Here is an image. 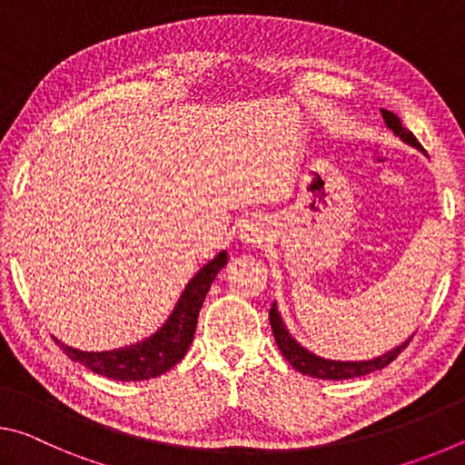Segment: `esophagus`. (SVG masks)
<instances>
[{"label": "esophagus", "mask_w": 465, "mask_h": 465, "mask_svg": "<svg viewBox=\"0 0 465 465\" xmlns=\"http://www.w3.org/2000/svg\"><path fill=\"white\" fill-rule=\"evenodd\" d=\"M242 238L246 240L248 243H261V242H262V232H258L256 227H248V225H246V230H243Z\"/></svg>", "instance_id": "1"}]
</instances>
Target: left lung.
I'll return each instance as SVG.
<instances>
[{
	"instance_id": "obj_1",
	"label": "left lung",
	"mask_w": 465,
	"mask_h": 465,
	"mask_svg": "<svg viewBox=\"0 0 465 465\" xmlns=\"http://www.w3.org/2000/svg\"><path fill=\"white\" fill-rule=\"evenodd\" d=\"M381 116L388 127L396 133L398 137H402L408 145H412L416 149H422V145L419 143L411 131L406 127H402V121L398 119L396 114L390 113V110L381 108ZM271 318V328L274 334V342H277L279 351L282 352L291 365H293L299 373L310 375V377H318V380H352V377H361L367 375L371 371H377V369L388 367L393 359H396L400 352H402L408 344H411L412 338H408L404 344H400L398 349H393L385 355L371 359V361H357V363H351V361H330V359H322L316 357L313 352L305 351L302 344H299L293 336L289 334V330L282 324V320L277 312V303H272V308L269 312Z\"/></svg>"
}]
</instances>
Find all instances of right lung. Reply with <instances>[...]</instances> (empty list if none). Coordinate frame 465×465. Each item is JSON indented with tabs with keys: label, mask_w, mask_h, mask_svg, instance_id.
Masks as SVG:
<instances>
[{
	"label": "right lung",
	"mask_w": 465,
	"mask_h": 465,
	"mask_svg": "<svg viewBox=\"0 0 465 465\" xmlns=\"http://www.w3.org/2000/svg\"><path fill=\"white\" fill-rule=\"evenodd\" d=\"M225 262L227 254L219 252L213 261L204 264L186 285L166 324L157 330L153 336H149L147 341L104 352H84L59 341L54 342L61 346L69 359L88 367L94 373L110 377V380L141 381L166 373L186 355L188 346L193 342L196 320H199L204 297H207L211 282L215 281V274L223 269Z\"/></svg>",
	"instance_id": "obj_1"
}]
</instances>
